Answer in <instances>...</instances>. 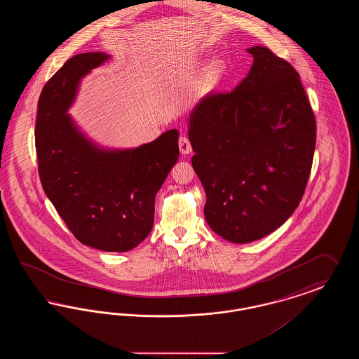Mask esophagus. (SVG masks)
Here are the masks:
<instances>
[{
	"label": "esophagus",
	"mask_w": 359,
	"mask_h": 359,
	"mask_svg": "<svg viewBox=\"0 0 359 359\" xmlns=\"http://www.w3.org/2000/svg\"><path fill=\"white\" fill-rule=\"evenodd\" d=\"M179 149H180V154H189L192 152L191 142H189L187 137L182 136L179 138Z\"/></svg>",
	"instance_id": "1"
}]
</instances>
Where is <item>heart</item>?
Returning a JSON list of instances; mask_svg holds the SVG:
<instances>
[{
	"label": "heart",
	"mask_w": 359,
	"mask_h": 359,
	"mask_svg": "<svg viewBox=\"0 0 359 359\" xmlns=\"http://www.w3.org/2000/svg\"><path fill=\"white\" fill-rule=\"evenodd\" d=\"M224 72V63L222 59L214 57L211 59L203 69L201 76V87L205 90H212L215 86L219 83Z\"/></svg>",
	"instance_id": "obj_1"
}]
</instances>
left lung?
<instances>
[{
  "label": "left lung",
  "instance_id": "left-lung-1",
  "mask_svg": "<svg viewBox=\"0 0 359 359\" xmlns=\"http://www.w3.org/2000/svg\"><path fill=\"white\" fill-rule=\"evenodd\" d=\"M231 93L205 95L188 117L205 221L233 243L264 238L290 219L307 186L315 116L297 71L266 47Z\"/></svg>",
  "mask_w": 359,
  "mask_h": 359
}]
</instances>
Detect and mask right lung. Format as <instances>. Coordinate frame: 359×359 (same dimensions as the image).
<instances>
[{"instance_id":"right-lung-1","label":"right lung","mask_w":359,"mask_h":359,"mask_svg":"<svg viewBox=\"0 0 359 359\" xmlns=\"http://www.w3.org/2000/svg\"><path fill=\"white\" fill-rule=\"evenodd\" d=\"M110 57L87 52L65 63L40 94L34 136L41 186L69 231L86 246L123 253L154 227V198L179 158V132L110 148L79 128L69 109L83 78Z\"/></svg>"}]
</instances>
